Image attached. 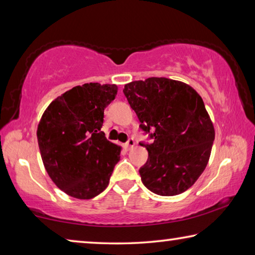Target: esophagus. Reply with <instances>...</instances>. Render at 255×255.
<instances>
[{
    "mask_svg": "<svg viewBox=\"0 0 255 255\" xmlns=\"http://www.w3.org/2000/svg\"><path fill=\"white\" fill-rule=\"evenodd\" d=\"M133 145H135V140H133V138H129V139L126 141V144H125L127 149H130L131 147H133Z\"/></svg>",
    "mask_w": 255,
    "mask_h": 255,
    "instance_id": "obj_1",
    "label": "esophagus"
}]
</instances>
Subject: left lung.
Returning <instances> with one entry per match:
<instances>
[{
  "instance_id": "left-lung-1",
  "label": "left lung",
  "mask_w": 255,
  "mask_h": 255,
  "mask_svg": "<svg viewBox=\"0 0 255 255\" xmlns=\"http://www.w3.org/2000/svg\"><path fill=\"white\" fill-rule=\"evenodd\" d=\"M124 94L152 144L140 143L148 158L141 182L159 196L180 195L206 169L215 139L213 123L191 86L165 77L125 85Z\"/></svg>"
}]
</instances>
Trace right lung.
<instances>
[{
    "instance_id": "obj_1",
    "label": "right lung",
    "mask_w": 255,
    "mask_h": 255,
    "mask_svg": "<svg viewBox=\"0 0 255 255\" xmlns=\"http://www.w3.org/2000/svg\"><path fill=\"white\" fill-rule=\"evenodd\" d=\"M115 84L75 86L50 103L38 125L42 162L50 179L68 196L91 199L109 184L120 147L101 131Z\"/></svg>"
}]
</instances>
